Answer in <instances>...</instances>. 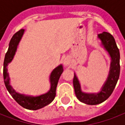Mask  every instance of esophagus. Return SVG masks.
Segmentation results:
<instances>
[{"instance_id":"1","label":"esophagus","mask_w":125,"mask_h":125,"mask_svg":"<svg viewBox=\"0 0 125 125\" xmlns=\"http://www.w3.org/2000/svg\"><path fill=\"white\" fill-rule=\"evenodd\" d=\"M71 63V60H70V58L69 57H66L64 60H63V64L65 65V66H68V65H70Z\"/></svg>"}]
</instances>
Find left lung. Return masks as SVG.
Returning <instances> with one entry per match:
<instances>
[{
  "mask_svg": "<svg viewBox=\"0 0 125 125\" xmlns=\"http://www.w3.org/2000/svg\"><path fill=\"white\" fill-rule=\"evenodd\" d=\"M102 44L111 57V64L107 80L97 93H86L81 91V85L74 74L73 84L75 94L79 101L89 105H97L108 99L113 92L120 75V53L114 37L110 33L104 32L98 34Z\"/></svg>",
  "mask_w": 125,
  "mask_h": 125,
  "instance_id": "left-lung-1",
  "label": "left lung"
}]
</instances>
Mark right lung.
<instances>
[{"label":"right lung","mask_w":125,"mask_h":125,"mask_svg":"<svg viewBox=\"0 0 125 125\" xmlns=\"http://www.w3.org/2000/svg\"><path fill=\"white\" fill-rule=\"evenodd\" d=\"M24 32V30L21 29L17 32L11 38L7 52L5 54L4 64H3V77L7 89L16 102L23 108L28 110H36L43 108L53 102L56 95V88L58 81L63 69L62 65H60L54 69L50 75L51 89L47 93L41 95L32 97L20 94L12 88L10 84V78L7 72V65L13 59V57L17 50V45L20 42Z\"/></svg>","instance_id":"obj_1"}]
</instances>
